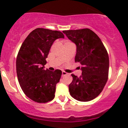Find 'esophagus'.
Segmentation results:
<instances>
[{"mask_svg":"<svg viewBox=\"0 0 128 128\" xmlns=\"http://www.w3.org/2000/svg\"><path fill=\"white\" fill-rule=\"evenodd\" d=\"M66 75H68V73H67V72H66L65 71H62V77H64V76H66Z\"/></svg>","mask_w":128,"mask_h":128,"instance_id":"obj_1","label":"esophagus"}]
</instances>
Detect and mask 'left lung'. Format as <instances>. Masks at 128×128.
<instances>
[{
	"mask_svg": "<svg viewBox=\"0 0 128 128\" xmlns=\"http://www.w3.org/2000/svg\"><path fill=\"white\" fill-rule=\"evenodd\" d=\"M62 32L76 44L75 61L82 65V76L71 74L70 95L78 101L92 100L100 95L108 80L109 57L106 50L97 34L88 28Z\"/></svg>",
	"mask_w": 128,
	"mask_h": 128,
	"instance_id": "obj_1",
	"label": "left lung"
}]
</instances>
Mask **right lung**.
I'll list each match as a JSON object with an SVG mask.
<instances>
[{"label": "right lung", "mask_w": 128, "mask_h": 128, "mask_svg": "<svg viewBox=\"0 0 128 128\" xmlns=\"http://www.w3.org/2000/svg\"><path fill=\"white\" fill-rule=\"evenodd\" d=\"M59 31L38 28L24 40L16 57L18 80L24 94L37 103H46L54 98L56 84L62 71L44 70L46 59L55 40L64 38Z\"/></svg>", "instance_id": "right-lung-1"}]
</instances>
